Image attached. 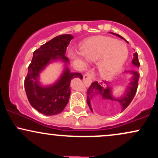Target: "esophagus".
Wrapping results in <instances>:
<instances>
[{"mask_svg":"<svg viewBox=\"0 0 158 158\" xmlns=\"http://www.w3.org/2000/svg\"><path fill=\"white\" fill-rule=\"evenodd\" d=\"M94 78V76L93 72H90V71L87 72V73L83 76V82H84L85 85H86V86H89V85L91 84Z\"/></svg>","mask_w":158,"mask_h":158,"instance_id":"obj_1","label":"esophagus"}]
</instances>
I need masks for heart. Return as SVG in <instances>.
Returning <instances> with one entry per match:
<instances>
[{"label": "heart", "mask_w": 158, "mask_h": 158, "mask_svg": "<svg viewBox=\"0 0 158 158\" xmlns=\"http://www.w3.org/2000/svg\"><path fill=\"white\" fill-rule=\"evenodd\" d=\"M81 52H70L85 65L83 56L90 61L99 60L98 68L103 77H111L122 68L128 57L126 44L107 36H94L85 40L80 45Z\"/></svg>", "instance_id": "obj_1"}]
</instances>
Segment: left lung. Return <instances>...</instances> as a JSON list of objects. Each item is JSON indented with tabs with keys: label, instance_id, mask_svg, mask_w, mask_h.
I'll list each match as a JSON object with an SVG mask.
<instances>
[{
	"label": "left lung",
	"instance_id": "1",
	"mask_svg": "<svg viewBox=\"0 0 158 158\" xmlns=\"http://www.w3.org/2000/svg\"><path fill=\"white\" fill-rule=\"evenodd\" d=\"M114 35H117L118 37L123 39L121 35H118V34L113 33ZM132 63L133 64L136 65V66H139V62L138 60V55L137 52L134 53V58L132 60ZM134 74V77L132 79L131 82H130L129 86L127 88V90L126 94H124V97L119 98V99H116L114 98L111 95V92H110V87L108 86V83L106 81H104L106 84V87H102V85H99L98 81H95L90 85V86L88 88V90H87V102L88 105L89 106L90 110H91V107H90V100L92 98L97 97L98 99H102L103 101H113V102H117L119 103L121 108H122V110H124L126 108L130 105L131 101L133 100L134 97H135L136 93H137V87H138V80L139 78V74L137 71L132 72Z\"/></svg>",
	"mask_w": 158,
	"mask_h": 158
}]
</instances>
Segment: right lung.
Returning <instances> with one entry per match:
<instances>
[{
  "instance_id": "obj_1",
  "label": "right lung",
  "mask_w": 158,
  "mask_h": 158,
  "mask_svg": "<svg viewBox=\"0 0 158 158\" xmlns=\"http://www.w3.org/2000/svg\"><path fill=\"white\" fill-rule=\"evenodd\" d=\"M73 39L71 35H60L41 45L33 52L32 61L28 67V73L24 79L27 97L32 108L47 116L61 113L68 104L70 96V81L74 78L82 79L79 73H70L67 68L59 80L52 86L44 88L39 85V73L51 60L62 59L68 62L64 56L67 47Z\"/></svg>"
}]
</instances>
